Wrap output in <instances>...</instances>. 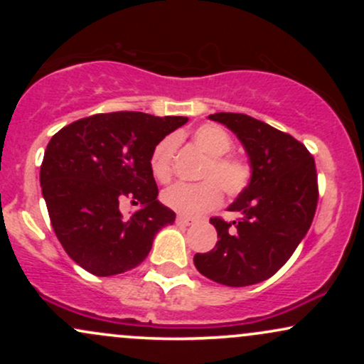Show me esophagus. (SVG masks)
Segmentation results:
<instances>
[{"instance_id": "obj_1", "label": "esophagus", "mask_w": 364, "mask_h": 364, "mask_svg": "<svg viewBox=\"0 0 364 364\" xmlns=\"http://www.w3.org/2000/svg\"><path fill=\"white\" fill-rule=\"evenodd\" d=\"M176 224H178V225H191V224H193V220L188 219V217L178 215V217H176Z\"/></svg>"}]
</instances>
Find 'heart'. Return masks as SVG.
<instances>
[{"label":"heart","instance_id":"b5f03b06","mask_svg":"<svg viewBox=\"0 0 364 364\" xmlns=\"http://www.w3.org/2000/svg\"><path fill=\"white\" fill-rule=\"evenodd\" d=\"M195 145L208 156L203 168L202 183H176L162 191V202L181 215L196 217L219 205L223 193L237 195L250 181V168L241 159L228 156L232 149V140L224 128L207 123L195 128L191 133ZM176 139L166 136L154 147L150 156V171L159 181H168L173 173V157ZM221 186L219 187L218 185Z\"/></svg>","mask_w":364,"mask_h":364}]
</instances>
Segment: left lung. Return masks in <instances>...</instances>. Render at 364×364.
Returning <instances> with one entry per match:
<instances>
[{"instance_id": "left-lung-1", "label": "left lung", "mask_w": 364, "mask_h": 364, "mask_svg": "<svg viewBox=\"0 0 364 364\" xmlns=\"http://www.w3.org/2000/svg\"><path fill=\"white\" fill-rule=\"evenodd\" d=\"M208 119L231 129L248 156L252 176L229 210L232 223L214 217L215 248L196 253V270L229 287L272 277L289 260L310 229L318 202L315 161L287 133L237 112H215Z\"/></svg>"}]
</instances>
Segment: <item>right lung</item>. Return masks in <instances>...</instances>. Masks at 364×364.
<instances>
[{
	"label": "right lung",
	"mask_w": 364,
	"mask_h": 364,
	"mask_svg": "<svg viewBox=\"0 0 364 364\" xmlns=\"http://www.w3.org/2000/svg\"><path fill=\"white\" fill-rule=\"evenodd\" d=\"M185 116L119 111L94 114L61 128L49 140L41 186L53 229L65 252L87 272L107 277L135 269L154 237L176 214L157 200L150 156ZM142 203L129 220L119 202Z\"/></svg>",
	"instance_id": "obj_1"
}]
</instances>
